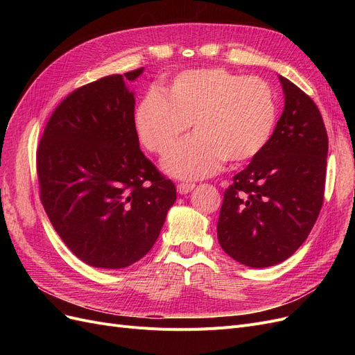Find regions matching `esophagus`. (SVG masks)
Listing matches in <instances>:
<instances>
[{"mask_svg":"<svg viewBox=\"0 0 355 355\" xmlns=\"http://www.w3.org/2000/svg\"><path fill=\"white\" fill-rule=\"evenodd\" d=\"M194 184H188V182H180L178 184V192L179 194H188L192 189H194Z\"/></svg>","mask_w":355,"mask_h":355,"instance_id":"esophagus-1","label":"esophagus"}]
</instances>
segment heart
<instances>
[{"mask_svg": "<svg viewBox=\"0 0 355 355\" xmlns=\"http://www.w3.org/2000/svg\"><path fill=\"white\" fill-rule=\"evenodd\" d=\"M277 123V101L266 81L225 68L178 73L163 94L148 92L137 103L133 127L148 153L163 155L192 124L194 136L163 161L180 179L213 175L222 161L241 166L259 157Z\"/></svg>", "mask_w": 355, "mask_h": 355, "instance_id": "1", "label": "heart"}]
</instances>
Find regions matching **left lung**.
Wrapping results in <instances>:
<instances>
[{
  "label": "left lung",
  "instance_id": "obj_1",
  "mask_svg": "<svg viewBox=\"0 0 355 355\" xmlns=\"http://www.w3.org/2000/svg\"><path fill=\"white\" fill-rule=\"evenodd\" d=\"M284 111L265 151L223 192L218 240L235 261L265 268L306 240L324 200L329 139L318 106L282 77Z\"/></svg>",
  "mask_w": 355,
  "mask_h": 355
}]
</instances>
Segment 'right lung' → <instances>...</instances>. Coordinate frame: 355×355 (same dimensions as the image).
Wrapping results in <instances>:
<instances>
[{
	"mask_svg": "<svg viewBox=\"0 0 355 355\" xmlns=\"http://www.w3.org/2000/svg\"><path fill=\"white\" fill-rule=\"evenodd\" d=\"M142 68L75 89L49 118L37 148L40 200L68 249L120 270L157 241L176 187L139 148L135 98L124 81Z\"/></svg>",
	"mask_w": 355,
	"mask_h": 355,
	"instance_id": "add662e5",
	"label": "right lung"
}]
</instances>
